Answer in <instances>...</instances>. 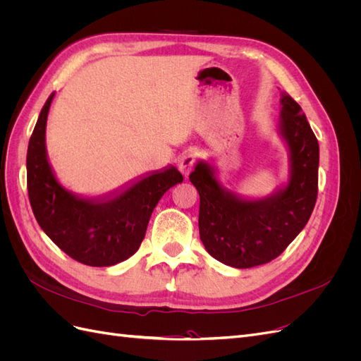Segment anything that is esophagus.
<instances>
[{
	"mask_svg": "<svg viewBox=\"0 0 361 361\" xmlns=\"http://www.w3.org/2000/svg\"><path fill=\"white\" fill-rule=\"evenodd\" d=\"M194 162H195V158H194L192 154H185V155L180 157L178 167H179V170H180L183 176H188V174L191 173V170L194 167Z\"/></svg>",
	"mask_w": 361,
	"mask_h": 361,
	"instance_id": "obj_1",
	"label": "esophagus"
}]
</instances>
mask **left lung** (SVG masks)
<instances>
[{
    "label": "left lung",
    "instance_id": "left-lung-1",
    "mask_svg": "<svg viewBox=\"0 0 361 361\" xmlns=\"http://www.w3.org/2000/svg\"><path fill=\"white\" fill-rule=\"evenodd\" d=\"M277 134L289 155L288 180L265 197L226 188L212 159H199L190 180L199 191L200 239L214 259L233 268L264 265L280 256L307 224L318 197L319 145L289 94L280 99Z\"/></svg>",
    "mask_w": 361,
    "mask_h": 361
}]
</instances>
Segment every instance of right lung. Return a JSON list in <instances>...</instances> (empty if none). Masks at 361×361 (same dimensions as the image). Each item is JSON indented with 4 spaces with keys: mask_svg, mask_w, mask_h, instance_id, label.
<instances>
[{
    "mask_svg": "<svg viewBox=\"0 0 361 361\" xmlns=\"http://www.w3.org/2000/svg\"><path fill=\"white\" fill-rule=\"evenodd\" d=\"M54 97L56 93L43 105L28 143L31 209L42 231L68 256L89 267H113L138 250L159 199L183 176L174 166H167L93 197L64 188L47 150V122Z\"/></svg>",
    "mask_w": 361,
    "mask_h": 361,
    "instance_id": "add662e5",
    "label": "right lung"
}]
</instances>
